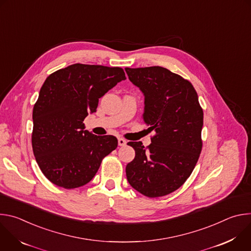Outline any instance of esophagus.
<instances>
[{
	"label": "esophagus",
	"instance_id": "1",
	"mask_svg": "<svg viewBox=\"0 0 251 251\" xmlns=\"http://www.w3.org/2000/svg\"><path fill=\"white\" fill-rule=\"evenodd\" d=\"M127 141L124 138H118V145L119 146H125Z\"/></svg>",
	"mask_w": 251,
	"mask_h": 251
}]
</instances>
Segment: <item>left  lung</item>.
<instances>
[{
	"label": "left lung",
	"instance_id": "obj_1",
	"mask_svg": "<svg viewBox=\"0 0 251 251\" xmlns=\"http://www.w3.org/2000/svg\"><path fill=\"white\" fill-rule=\"evenodd\" d=\"M145 95L142 117L156 134L146 148L129 142L135 158L126 166L129 184L148 198L167 196L184 185L202 148L203 112L193 84L161 66L125 68Z\"/></svg>",
	"mask_w": 251,
	"mask_h": 251
}]
</instances>
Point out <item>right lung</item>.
<instances>
[{"label":"right lung","instance_id":"right-lung-1","mask_svg":"<svg viewBox=\"0 0 251 251\" xmlns=\"http://www.w3.org/2000/svg\"><path fill=\"white\" fill-rule=\"evenodd\" d=\"M126 79L121 67L75 63L48 76L32 110L31 146L41 171L52 184L75 189L89 183L102 160L117 148L112 135L84 130L99 98Z\"/></svg>","mask_w":251,"mask_h":251}]
</instances>
